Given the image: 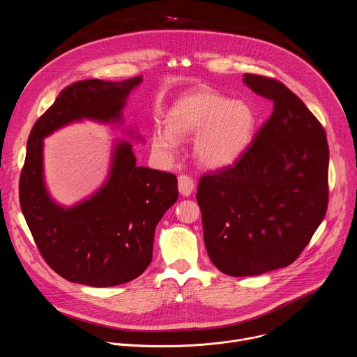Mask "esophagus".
Returning a JSON list of instances; mask_svg holds the SVG:
<instances>
[{
	"instance_id": "1",
	"label": "esophagus",
	"mask_w": 357,
	"mask_h": 357,
	"mask_svg": "<svg viewBox=\"0 0 357 357\" xmlns=\"http://www.w3.org/2000/svg\"><path fill=\"white\" fill-rule=\"evenodd\" d=\"M195 183L193 179L188 175H179L178 176V189L183 196H189L193 192Z\"/></svg>"
}]
</instances>
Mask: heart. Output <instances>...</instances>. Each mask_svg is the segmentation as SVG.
Masks as SVG:
<instances>
[{"label": "heart", "instance_id": "1", "mask_svg": "<svg viewBox=\"0 0 357 357\" xmlns=\"http://www.w3.org/2000/svg\"><path fill=\"white\" fill-rule=\"evenodd\" d=\"M165 130L152 135V148L161 158L174 157L178 139L196 135L193 154L208 168L233 165L248 148L256 114L243 101L209 89H200L176 98L165 116Z\"/></svg>", "mask_w": 357, "mask_h": 357}]
</instances>
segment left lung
Listing matches in <instances>:
<instances>
[{
	"instance_id": "left-lung-1",
	"label": "left lung",
	"mask_w": 357,
	"mask_h": 357,
	"mask_svg": "<svg viewBox=\"0 0 357 357\" xmlns=\"http://www.w3.org/2000/svg\"><path fill=\"white\" fill-rule=\"evenodd\" d=\"M274 103L270 119L230 167L197 185L203 238L211 261L233 277L260 275L292 264L328 209L326 132L281 82L244 75Z\"/></svg>"
}]
</instances>
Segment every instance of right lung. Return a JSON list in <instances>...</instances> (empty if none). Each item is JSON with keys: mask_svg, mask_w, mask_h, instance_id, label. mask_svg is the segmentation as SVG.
Segmentation results:
<instances>
[{"mask_svg": "<svg viewBox=\"0 0 357 357\" xmlns=\"http://www.w3.org/2000/svg\"><path fill=\"white\" fill-rule=\"evenodd\" d=\"M141 82V76L76 82L59 93L28 137L21 209L46 264L70 282L114 287L141 275L152 260L155 227L178 199V181L174 174L137 167L131 144L119 141L106 183L63 208L45 188L42 139L83 119L121 123L126 100Z\"/></svg>", "mask_w": 357, "mask_h": 357, "instance_id": "obj_1", "label": "right lung"}]
</instances>
